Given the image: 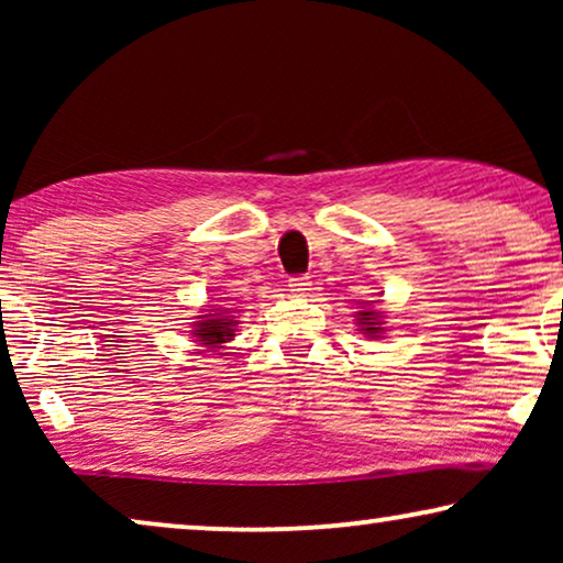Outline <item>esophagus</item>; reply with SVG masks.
Returning <instances> with one entry per match:
<instances>
[{
    "label": "esophagus",
    "mask_w": 563,
    "mask_h": 563,
    "mask_svg": "<svg viewBox=\"0 0 563 563\" xmlns=\"http://www.w3.org/2000/svg\"><path fill=\"white\" fill-rule=\"evenodd\" d=\"M289 291L291 295H297V297H305V295H310V287H312V282H310V276H295V279H289Z\"/></svg>",
    "instance_id": "1"
}]
</instances>
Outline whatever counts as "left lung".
I'll use <instances>...</instances> for the list:
<instances>
[{
  "mask_svg": "<svg viewBox=\"0 0 563 563\" xmlns=\"http://www.w3.org/2000/svg\"><path fill=\"white\" fill-rule=\"evenodd\" d=\"M356 320H358L361 333L368 335V338H379L384 333L382 312L374 310V307L368 302H361V310L356 312Z\"/></svg>",
  "mask_w": 563,
  "mask_h": 563,
  "instance_id": "1",
  "label": "left lung"
}]
</instances>
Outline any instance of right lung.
<instances>
[{
  "instance_id": "obj_1",
  "label": "right lung",
  "mask_w": 563,
  "mask_h": 563,
  "mask_svg": "<svg viewBox=\"0 0 563 563\" xmlns=\"http://www.w3.org/2000/svg\"><path fill=\"white\" fill-rule=\"evenodd\" d=\"M235 325H238V320L233 318V314H230L228 310H222V307H214L210 314H199L191 335H195L197 343L205 345V349H218V345L233 341Z\"/></svg>"
}]
</instances>
